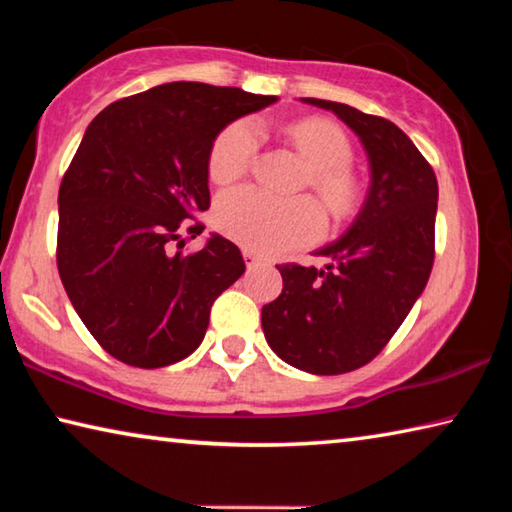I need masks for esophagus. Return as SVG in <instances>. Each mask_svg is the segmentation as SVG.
<instances>
[{
    "label": "esophagus",
    "instance_id": "obj_1",
    "mask_svg": "<svg viewBox=\"0 0 512 512\" xmlns=\"http://www.w3.org/2000/svg\"><path fill=\"white\" fill-rule=\"evenodd\" d=\"M244 259H246V266L248 268H253V266H257L259 262H262V257H259L255 250H250V248L244 250Z\"/></svg>",
    "mask_w": 512,
    "mask_h": 512
}]
</instances>
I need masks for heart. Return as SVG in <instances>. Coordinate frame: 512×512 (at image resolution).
Listing matches in <instances>:
<instances>
[{"label":"heart","instance_id":"obj_1","mask_svg":"<svg viewBox=\"0 0 512 512\" xmlns=\"http://www.w3.org/2000/svg\"><path fill=\"white\" fill-rule=\"evenodd\" d=\"M298 153L314 171L311 185L329 210L345 214L354 203V180L350 176L352 149L348 137L323 119H305L289 128ZM259 149L255 121L241 119L216 135L207 155V171L216 185L235 183L253 164ZM216 225L223 235L241 246L282 253L314 241L323 232V214L309 198L280 201L255 187H241L223 194L216 203Z\"/></svg>","mask_w":512,"mask_h":512}]
</instances>
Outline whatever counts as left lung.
Masks as SVG:
<instances>
[{"instance_id":"1","label":"left lung","mask_w":512,"mask_h":512,"mask_svg":"<svg viewBox=\"0 0 512 512\" xmlns=\"http://www.w3.org/2000/svg\"><path fill=\"white\" fill-rule=\"evenodd\" d=\"M359 137L370 185L357 219L316 250L325 268L277 266L282 293L262 307L271 350L309 375L366 366L391 341L427 287L433 266L438 183L429 162L393 121L323 99Z\"/></svg>"}]
</instances>
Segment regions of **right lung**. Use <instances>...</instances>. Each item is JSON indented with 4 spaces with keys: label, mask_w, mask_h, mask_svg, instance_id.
<instances>
[{
    "label": "right lung",
    "mask_w": 512,
    "mask_h": 512,
    "mask_svg": "<svg viewBox=\"0 0 512 512\" xmlns=\"http://www.w3.org/2000/svg\"><path fill=\"white\" fill-rule=\"evenodd\" d=\"M275 101L176 81L110 103L85 128L58 192L56 259L76 314L115 359L162 368L205 339L212 302L246 264L216 232L185 255L180 230L210 207L216 135Z\"/></svg>",
    "instance_id": "1"
}]
</instances>
